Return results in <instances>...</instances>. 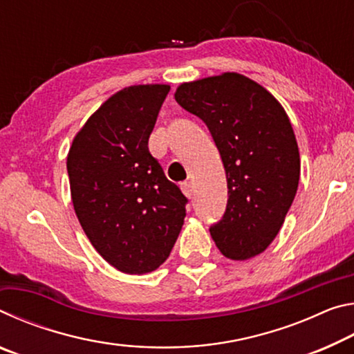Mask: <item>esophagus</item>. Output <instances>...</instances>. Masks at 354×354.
Segmentation results:
<instances>
[{"label": "esophagus", "instance_id": "34e87169", "mask_svg": "<svg viewBox=\"0 0 354 354\" xmlns=\"http://www.w3.org/2000/svg\"><path fill=\"white\" fill-rule=\"evenodd\" d=\"M181 190H183V194H184L185 196H189V198H192V196L195 195L194 184H192L190 181H184V183H181Z\"/></svg>", "mask_w": 354, "mask_h": 354}]
</instances>
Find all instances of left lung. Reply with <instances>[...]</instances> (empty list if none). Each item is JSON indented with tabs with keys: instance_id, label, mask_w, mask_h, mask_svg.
I'll return each instance as SVG.
<instances>
[{
	"instance_id": "obj_1",
	"label": "left lung",
	"mask_w": 354,
	"mask_h": 354,
	"mask_svg": "<svg viewBox=\"0 0 354 354\" xmlns=\"http://www.w3.org/2000/svg\"><path fill=\"white\" fill-rule=\"evenodd\" d=\"M175 100L207 124L223 160L227 206L211 227L215 245L232 261L261 254L298 189L299 151L289 115L266 87L236 71L179 84Z\"/></svg>"
}]
</instances>
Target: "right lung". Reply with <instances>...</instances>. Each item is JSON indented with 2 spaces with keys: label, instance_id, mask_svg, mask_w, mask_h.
Instances as JSON below:
<instances>
[{
  "label": "right lung",
  "instance_id": "obj_1",
  "mask_svg": "<svg viewBox=\"0 0 354 354\" xmlns=\"http://www.w3.org/2000/svg\"><path fill=\"white\" fill-rule=\"evenodd\" d=\"M169 84H139L107 98L73 137L71 201L93 248L117 270L145 274L169 257L184 225L176 184L148 151Z\"/></svg>",
  "mask_w": 354,
  "mask_h": 354
}]
</instances>
